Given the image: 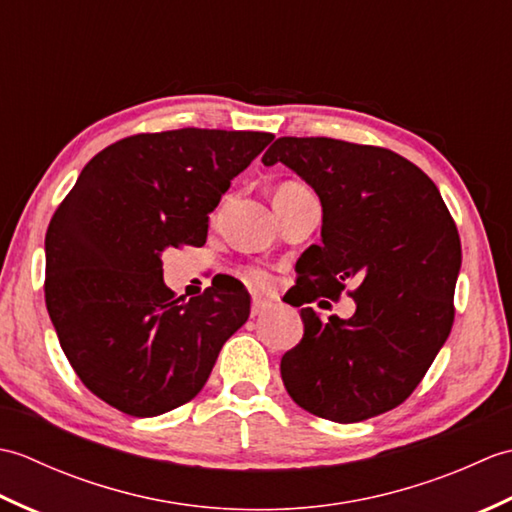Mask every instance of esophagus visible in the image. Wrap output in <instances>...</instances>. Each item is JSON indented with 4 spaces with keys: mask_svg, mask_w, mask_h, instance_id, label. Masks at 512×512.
<instances>
[{
    "mask_svg": "<svg viewBox=\"0 0 512 512\" xmlns=\"http://www.w3.org/2000/svg\"><path fill=\"white\" fill-rule=\"evenodd\" d=\"M268 310H270V303L268 301L253 299V303H250V314H253V317H259V314H264Z\"/></svg>",
    "mask_w": 512,
    "mask_h": 512,
    "instance_id": "34e87169",
    "label": "esophagus"
}]
</instances>
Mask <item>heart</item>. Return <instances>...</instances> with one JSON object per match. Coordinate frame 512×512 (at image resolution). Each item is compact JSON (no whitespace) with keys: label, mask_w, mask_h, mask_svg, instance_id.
I'll return each mask as SVG.
<instances>
[{"label":"heart","mask_w":512,"mask_h":512,"mask_svg":"<svg viewBox=\"0 0 512 512\" xmlns=\"http://www.w3.org/2000/svg\"><path fill=\"white\" fill-rule=\"evenodd\" d=\"M299 191H306V187H303V184H299V182H281L279 187L275 189V200L290 198V195H295ZM242 279L246 281L250 288H255V290H268L270 286H273V277H270L266 270H262V268H244Z\"/></svg>","instance_id":"heart-1"}]
</instances>
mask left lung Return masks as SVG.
<instances>
[{
	"label": "left lung",
	"instance_id": "left-lung-1",
	"mask_svg": "<svg viewBox=\"0 0 512 512\" xmlns=\"http://www.w3.org/2000/svg\"><path fill=\"white\" fill-rule=\"evenodd\" d=\"M262 162H284L323 206L321 246L299 259L292 306L357 286L350 319L301 308L303 339L281 358L290 398L332 422L398 407L453 328L462 246L438 187L396 151L325 136L277 138Z\"/></svg>",
	"mask_w": 512,
	"mask_h": 512
}]
</instances>
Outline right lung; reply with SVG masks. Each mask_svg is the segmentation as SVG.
<instances>
[{"label":"right lung","instance_id":"obj_1","mask_svg":"<svg viewBox=\"0 0 512 512\" xmlns=\"http://www.w3.org/2000/svg\"><path fill=\"white\" fill-rule=\"evenodd\" d=\"M184 127L99 151L46 233V308L81 383L136 418L200 394L222 345L250 314L237 279L184 301L162 281V250L204 246L209 213L273 140Z\"/></svg>","mask_w":512,"mask_h":512}]
</instances>
